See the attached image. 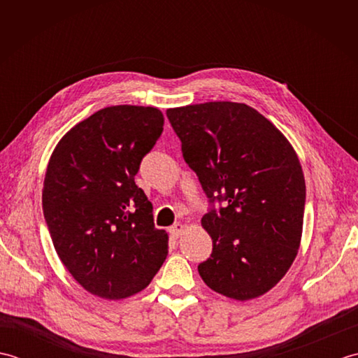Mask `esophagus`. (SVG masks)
I'll list each match as a JSON object with an SVG mask.
<instances>
[{
    "label": "esophagus",
    "mask_w": 358,
    "mask_h": 358,
    "mask_svg": "<svg viewBox=\"0 0 358 358\" xmlns=\"http://www.w3.org/2000/svg\"><path fill=\"white\" fill-rule=\"evenodd\" d=\"M185 229H186V226L185 224H181V223H175L171 229H169V234H171V237L172 238H178L181 234L185 232Z\"/></svg>",
    "instance_id": "1"
}]
</instances>
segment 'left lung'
<instances>
[{"mask_svg":"<svg viewBox=\"0 0 358 358\" xmlns=\"http://www.w3.org/2000/svg\"><path fill=\"white\" fill-rule=\"evenodd\" d=\"M166 115L212 204L201 218L212 238L210 257L199 264L203 281L240 301L266 294L300 248L306 185L294 148L243 103L191 104Z\"/></svg>","mask_w":358,"mask_h":358,"instance_id":"left-lung-1","label":"left lung"}]
</instances>
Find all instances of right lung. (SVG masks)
<instances>
[{
	"mask_svg": "<svg viewBox=\"0 0 358 358\" xmlns=\"http://www.w3.org/2000/svg\"><path fill=\"white\" fill-rule=\"evenodd\" d=\"M163 124L157 108L110 106L73 126L49 159L43 212L52 243L71 275L101 299L143 291L167 257L169 237L135 185Z\"/></svg>",
	"mask_w": 358,
	"mask_h": 358,
	"instance_id": "right-lung-1",
	"label": "right lung"
}]
</instances>
